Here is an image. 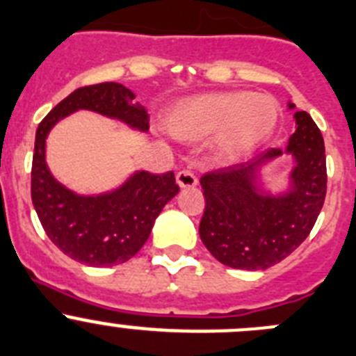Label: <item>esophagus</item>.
Returning a JSON list of instances; mask_svg holds the SVG:
<instances>
[{
  "instance_id": "34e87169",
  "label": "esophagus",
  "mask_w": 356,
  "mask_h": 356,
  "mask_svg": "<svg viewBox=\"0 0 356 356\" xmlns=\"http://www.w3.org/2000/svg\"><path fill=\"white\" fill-rule=\"evenodd\" d=\"M177 184L181 188H195L198 184V179L193 172L189 170H181L177 172Z\"/></svg>"
}]
</instances>
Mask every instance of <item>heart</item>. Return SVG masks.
<instances>
[{
  "instance_id": "1",
  "label": "heart",
  "mask_w": 356,
  "mask_h": 356,
  "mask_svg": "<svg viewBox=\"0 0 356 356\" xmlns=\"http://www.w3.org/2000/svg\"><path fill=\"white\" fill-rule=\"evenodd\" d=\"M279 105L260 92H207L177 103L167 115V129L182 140L214 135L225 158H238L264 144L274 131Z\"/></svg>"
}]
</instances>
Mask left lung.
Here are the masks:
<instances>
[{"label":"left lung","instance_id":"obj_1","mask_svg":"<svg viewBox=\"0 0 356 356\" xmlns=\"http://www.w3.org/2000/svg\"><path fill=\"white\" fill-rule=\"evenodd\" d=\"M293 108V103H290ZM297 129L288 152L297 161L293 188L283 197L257 193L253 177L267 159L283 154L270 147L249 163H235L200 177L205 211L200 238L223 265L260 270L291 254L313 230L327 195V159L320 128L307 112H295Z\"/></svg>","mask_w":356,"mask_h":356}]
</instances>
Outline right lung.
Wrapping results in <instances>:
<instances>
[{
  "mask_svg": "<svg viewBox=\"0 0 356 356\" xmlns=\"http://www.w3.org/2000/svg\"><path fill=\"white\" fill-rule=\"evenodd\" d=\"M135 95L118 82L79 88L38 124L31 167V200L47 237L72 260L91 267L124 264L140 251L156 218L179 193L174 172H138L108 195L79 197L59 184L45 163V138L65 115L86 108L118 118L142 131L149 114Z\"/></svg>",
  "mask_w": 356,
  "mask_h": 356,
  "instance_id": "1",
  "label": "right lung"
}]
</instances>
